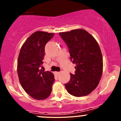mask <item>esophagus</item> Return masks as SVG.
<instances>
[{
    "instance_id": "obj_1",
    "label": "esophagus",
    "mask_w": 121,
    "mask_h": 121,
    "mask_svg": "<svg viewBox=\"0 0 121 121\" xmlns=\"http://www.w3.org/2000/svg\"><path fill=\"white\" fill-rule=\"evenodd\" d=\"M54 74H56V75H58L60 74V72H54Z\"/></svg>"
}]
</instances>
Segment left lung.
Returning <instances> with one entry per match:
<instances>
[{"label": "left lung", "instance_id": "8db88e82", "mask_svg": "<svg viewBox=\"0 0 121 121\" xmlns=\"http://www.w3.org/2000/svg\"><path fill=\"white\" fill-rule=\"evenodd\" d=\"M59 35L69 48L71 61L76 64L75 74H70L65 88L75 97L87 95L97 88L102 76L103 60L99 46L92 35L82 29Z\"/></svg>", "mask_w": 121, "mask_h": 121}]
</instances>
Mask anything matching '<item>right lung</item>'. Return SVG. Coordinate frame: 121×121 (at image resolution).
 <instances>
[{"instance_id":"right-lung-1","label":"right lung","mask_w":121,"mask_h":121,"mask_svg":"<svg viewBox=\"0 0 121 121\" xmlns=\"http://www.w3.org/2000/svg\"><path fill=\"white\" fill-rule=\"evenodd\" d=\"M54 34L37 31L27 39L22 45L17 60L19 81L24 91L33 98H48L54 81L52 72L39 69L43 64L45 46Z\"/></svg>"}]
</instances>
